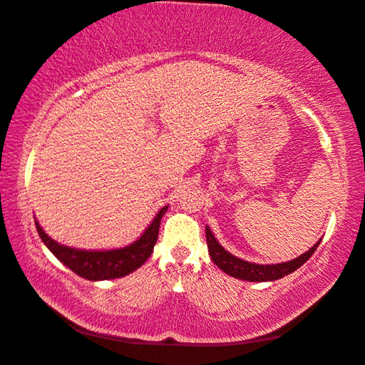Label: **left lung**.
<instances>
[{
  "label": "left lung",
  "mask_w": 365,
  "mask_h": 365,
  "mask_svg": "<svg viewBox=\"0 0 365 365\" xmlns=\"http://www.w3.org/2000/svg\"><path fill=\"white\" fill-rule=\"evenodd\" d=\"M207 232V244H208V253L212 257L213 263L220 267L221 271H225L229 276H232L235 279H242V280H248V282H271V280H277L282 279L284 276H289L293 271H297L299 266H303L306 261L311 258V255L314 253L316 248L321 244L322 239H319L316 242L314 247H311L308 252L299 255L295 259L285 261V263H279V264H257V263H250V261L240 259L237 257H234L232 253H229L225 250V247H221V244L213 235V232L210 231V227H205Z\"/></svg>",
  "instance_id": "left-lung-1"
}]
</instances>
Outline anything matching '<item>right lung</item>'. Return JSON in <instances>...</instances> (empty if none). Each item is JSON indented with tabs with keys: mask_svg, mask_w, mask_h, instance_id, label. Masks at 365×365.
Listing matches in <instances>:
<instances>
[{
	"mask_svg": "<svg viewBox=\"0 0 365 365\" xmlns=\"http://www.w3.org/2000/svg\"><path fill=\"white\" fill-rule=\"evenodd\" d=\"M168 207H163L155 215L145 231L140 234L138 240L123 248H112V250H80V248L62 245L43 231V227L35 220L36 231L43 244L49 248V252L66 264L70 271L78 274L80 277L88 280H108L128 276L143 266L147 258L153 252V245L157 244L158 229L162 216Z\"/></svg>",
	"mask_w": 365,
	"mask_h": 365,
	"instance_id": "1",
	"label": "right lung"
}]
</instances>
